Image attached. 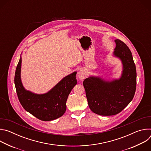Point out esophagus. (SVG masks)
I'll use <instances>...</instances> for the list:
<instances>
[{"label":"esophagus","mask_w":151,"mask_h":151,"mask_svg":"<svg viewBox=\"0 0 151 151\" xmlns=\"http://www.w3.org/2000/svg\"><path fill=\"white\" fill-rule=\"evenodd\" d=\"M86 76H87V73H86V72L83 70H81L78 72V77L79 79H83Z\"/></svg>","instance_id":"esophagus-1"}]
</instances>
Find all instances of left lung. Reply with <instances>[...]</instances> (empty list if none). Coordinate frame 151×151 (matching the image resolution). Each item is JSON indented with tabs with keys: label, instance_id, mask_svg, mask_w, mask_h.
<instances>
[{
	"label": "left lung",
	"instance_id": "8db88e82",
	"mask_svg": "<svg viewBox=\"0 0 151 151\" xmlns=\"http://www.w3.org/2000/svg\"><path fill=\"white\" fill-rule=\"evenodd\" d=\"M114 52L123 64L119 79L106 82L100 78L85 79L83 85L88 106L94 113L115 115L121 112L133 100L136 89V69L132 52L124 42L116 39Z\"/></svg>",
	"mask_w": 151,
	"mask_h": 151
}]
</instances>
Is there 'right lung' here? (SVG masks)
<instances>
[{"mask_svg": "<svg viewBox=\"0 0 151 151\" xmlns=\"http://www.w3.org/2000/svg\"><path fill=\"white\" fill-rule=\"evenodd\" d=\"M21 57L15 70L14 82L18 100L23 108L44 121H52L61 116L66 110V101L74 86L77 83L76 72L64 78L49 92L36 94L24 89L20 78Z\"/></svg>", "mask_w": 151, "mask_h": 151, "instance_id": "1", "label": "right lung"}]
</instances>
